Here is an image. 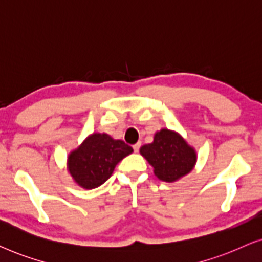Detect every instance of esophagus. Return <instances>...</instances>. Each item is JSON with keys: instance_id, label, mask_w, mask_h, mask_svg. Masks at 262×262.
I'll use <instances>...</instances> for the list:
<instances>
[{"instance_id": "obj_1", "label": "esophagus", "mask_w": 262, "mask_h": 262, "mask_svg": "<svg viewBox=\"0 0 262 262\" xmlns=\"http://www.w3.org/2000/svg\"><path fill=\"white\" fill-rule=\"evenodd\" d=\"M140 146H141V143H140V142L135 143V145L133 146V149H134V152H139V149H140Z\"/></svg>"}]
</instances>
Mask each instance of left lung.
<instances>
[{
	"label": "left lung",
	"instance_id": "obj_1",
	"mask_svg": "<svg viewBox=\"0 0 262 262\" xmlns=\"http://www.w3.org/2000/svg\"><path fill=\"white\" fill-rule=\"evenodd\" d=\"M140 153L152 165L154 174L163 182L173 183L192 171L197 161L193 147L178 133L161 129L156 133L152 143L142 146Z\"/></svg>",
	"mask_w": 262,
	"mask_h": 262
}]
</instances>
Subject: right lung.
I'll return each mask as SVG.
<instances>
[{
  "label": "right lung",
  "mask_w": 262,
  "mask_h": 262,
  "mask_svg": "<svg viewBox=\"0 0 262 262\" xmlns=\"http://www.w3.org/2000/svg\"><path fill=\"white\" fill-rule=\"evenodd\" d=\"M133 148L122 140H114L105 133H94L68 157V168L83 189H95L110 178L114 168Z\"/></svg>",
  "instance_id": "add662e5"
}]
</instances>
